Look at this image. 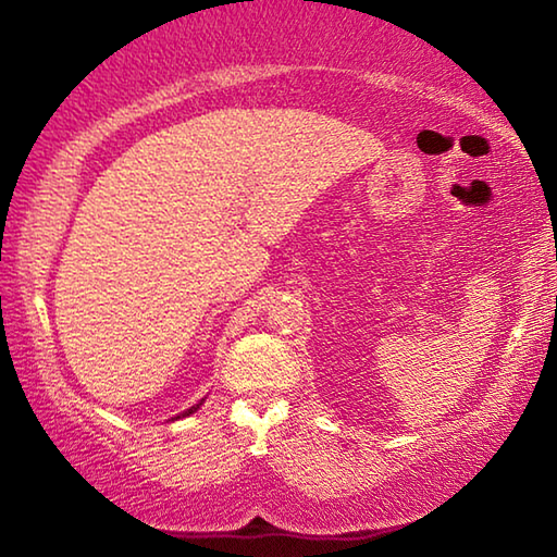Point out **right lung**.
Instances as JSON below:
<instances>
[{
	"instance_id": "add662e5",
	"label": "right lung",
	"mask_w": 557,
	"mask_h": 557,
	"mask_svg": "<svg viewBox=\"0 0 557 557\" xmlns=\"http://www.w3.org/2000/svg\"><path fill=\"white\" fill-rule=\"evenodd\" d=\"M201 403H203V400H201ZM201 403H196V405H194V408H188L186 412H182V414H178V418H186V414H191V412H196V410H199V408H201Z\"/></svg>"
}]
</instances>
